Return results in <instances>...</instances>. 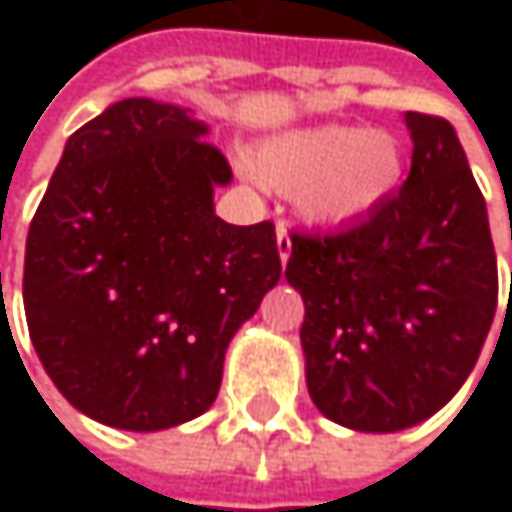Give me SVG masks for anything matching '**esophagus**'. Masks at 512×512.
Segmentation results:
<instances>
[{
  "label": "esophagus",
  "instance_id": "34e87169",
  "mask_svg": "<svg viewBox=\"0 0 512 512\" xmlns=\"http://www.w3.org/2000/svg\"><path fill=\"white\" fill-rule=\"evenodd\" d=\"M276 248H279V258H282V261H288V258H291L294 239H291L288 224H279V227H276Z\"/></svg>",
  "mask_w": 512,
  "mask_h": 512
}]
</instances>
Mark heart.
<instances>
[{
	"label": "heart",
	"mask_w": 512,
	"mask_h": 512,
	"mask_svg": "<svg viewBox=\"0 0 512 512\" xmlns=\"http://www.w3.org/2000/svg\"><path fill=\"white\" fill-rule=\"evenodd\" d=\"M254 172L294 194L306 221L340 227L379 209L404 178V148L388 133L327 124L276 136L254 151Z\"/></svg>",
	"instance_id": "b5f03b06"
}]
</instances>
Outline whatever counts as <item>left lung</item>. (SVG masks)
Masks as SVG:
<instances>
[{
    "label": "left lung",
    "mask_w": 512,
    "mask_h": 512,
    "mask_svg": "<svg viewBox=\"0 0 512 512\" xmlns=\"http://www.w3.org/2000/svg\"><path fill=\"white\" fill-rule=\"evenodd\" d=\"M404 188L334 233H291L285 279L315 407L355 431L434 416L480 358L498 306L486 200L449 121L407 112Z\"/></svg>",
    "instance_id": "obj_1"
}]
</instances>
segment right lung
I'll use <instances>...</instances> for the list:
<instances>
[{"label": "right lung", "instance_id": "1", "mask_svg": "<svg viewBox=\"0 0 512 512\" xmlns=\"http://www.w3.org/2000/svg\"><path fill=\"white\" fill-rule=\"evenodd\" d=\"M185 108L121 99L75 130L26 236L32 346L84 416L163 431L206 413L239 324L279 282L273 221L236 227L227 157Z\"/></svg>", "mask_w": 512, "mask_h": 512}]
</instances>
